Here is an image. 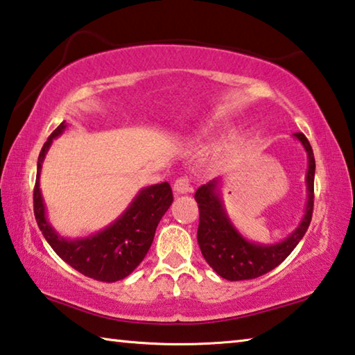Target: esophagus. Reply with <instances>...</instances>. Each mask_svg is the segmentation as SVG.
<instances>
[{
  "instance_id": "obj_1",
  "label": "esophagus",
  "mask_w": 355,
  "mask_h": 355,
  "mask_svg": "<svg viewBox=\"0 0 355 355\" xmlns=\"http://www.w3.org/2000/svg\"><path fill=\"white\" fill-rule=\"evenodd\" d=\"M173 189H174V192H176L178 195L189 193V192H192V190H193L192 184H190V181H189L187 178H179V179H176V182H174Z\"/></svg>"
}]
</instances>
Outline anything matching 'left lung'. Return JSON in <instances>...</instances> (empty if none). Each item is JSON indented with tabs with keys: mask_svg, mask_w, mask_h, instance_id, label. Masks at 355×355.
<instances>
[{
	"mask_svg": "<svg viewBox=\"0 0 355 355\" xmlns=\"http://www.w3.org/2000/svg\"><path fill=\"white\" fill-rule=\"evenodd\" d=\"M293 136L303 144L308 154V203L300 225L284 241L276 244H255L243 238V234L233 227L232 220L228 219L227 212L223 209L219 193V179H212L195 192V200L200 209L196 239H198L201 254L206 261L223 279H254V277H259L276 268L291 255L308 230L314 206L315 162L306 136L303 133H295Z\"/></svg>",
	"mask_w": 355,
	"mask_h": 355,
	"instance_id": "8db88e82",
	"label": "left lung"
}]
</instances>
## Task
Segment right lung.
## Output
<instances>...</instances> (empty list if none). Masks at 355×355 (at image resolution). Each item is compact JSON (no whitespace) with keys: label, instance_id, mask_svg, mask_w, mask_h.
Returning a JSON list of instances; mask_svg holds the SVG:
<instances>
[{"label":"right lung","instance_id":"obj_1","mask_svg":"<svg viewBox=\"0 0 355 355\" xmlns=\"http://www.w3.org/2000/svg\"><path fill=\"white\" fill-rule=\"evenodd\" d=\"M67 123L62 122L42 146L37 159V173L33 206L37 227L46 241L74 270L84 276L103 282H116L127 277L138 266L154 241L157 225L173 203V192L168 182L146 187L135 196L123 214L105 230L89 238L64 239L53 230L46 217V206L40 189V176L44 157L53 138L62 135Z\"/></svg>","mask_w":355,"mask_h":355}]
</instances>
